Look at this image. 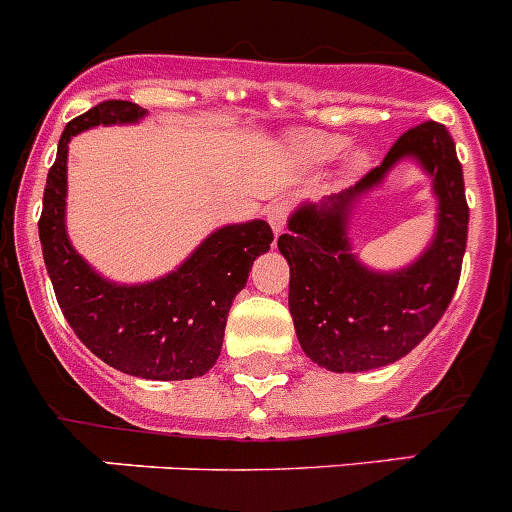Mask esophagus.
Here are the masks:
<instances>
[{"mask_svg":"<svg viewBox=\"0 0 512 512\" xmlns=\"http://www.w3.org/2000/svg\"><path fill=\"white\" fill-rule=\"evenodd\" d=\"M286 216H289V206H286V203H274V206L269 208V213H266V218H269V223H271V228H274L276 236L284 231Z\"/></svg>","mask_w":512,"mask_h":512,"instance_id":"1","label":"esophagus"}]
</instances>
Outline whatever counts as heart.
Listing matches in <instances>:
<instances>
[{
	"label": "heart",
	"mask_w": 512,
	"mask_h": 512,
	"mask_svg": "<svg viewBox=\"0 0 512 512\" xmlns=\"http://www.w3.org/2000/svg\"><path fill=\"white\" fill-rule=\"evenodd\" d=\"M342 143L344 140L339 138V135L304 133V135H296V138L291 140V148H294V153L299 155L306 165H319L324 163V160L332 158V155L342 148ZM367 163H369V150L354 148L352 153L347 155V160H344V173L347 175L357 173V170L367 168Z\"/></svg>",
	"instance_id": "obj_1"
}]
</instances>
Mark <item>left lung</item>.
Listing matches in <instances>:
<instances>
[{"mask_svg":"<svg viewBox=\"0 0 512 512\" xmlns=\"http://www.w3.org/2000/svg\"><path fill=\"white\" fill-rule=\"evenodd\" d=\"M412 159L431 178L436 233L412 265L369 270L348 238L353 208L399 162ZM462 165L445 125L422 123L389 148L357 186L289 216L279 251L289 261V311L306 357L329 372H367L410 354L435 329L460 281L467 243Z\"/></svg>","mask_w":512,"mask_h":512,"instance_id":"1","label":"left lung"}]
</instances>
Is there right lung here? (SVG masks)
<instances>
[{
	"mask_svg": "<svg viewBox=\"0 0 512 512\" xmlns=\"http://www.w3.org/2000/svg\"><path fill=\"white\" fill-rule=\"evenodd\" d=\"M145 115L135 102L107 100L67 123L42 198V256L67 324L95 357L133 377L193 379L216 364L233 299L274 233L261 218L228 223L178 269L145 284L97 274L67 236V145L97 125H133Z\"/></svg>",
	"mask_w": 512,
	"mask_h": 512,
	"instance_id": "add662e5",
	"label": "right lung"
}]
</instances>
